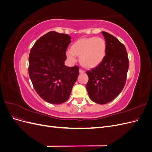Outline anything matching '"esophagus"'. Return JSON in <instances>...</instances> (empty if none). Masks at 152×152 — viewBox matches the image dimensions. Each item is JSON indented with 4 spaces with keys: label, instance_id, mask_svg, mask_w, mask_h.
<instances>
[{
    "label": "esophagus",
    "instance_id": "esophagus-1",
    "mask_svg": "<svg viewBox=\"0 0 152 152\" xmlns=\"http://www.w3.org/2000/svg\"><path fill=\"white\" fill-rule=\"evenodd\" d=\"M79 72H80V73H84L85 72V71H84V70H82V69H80V70H79Z\"/></svg>",
    "mask_w": 152,
    "mask_h": 152
}]
</instances>
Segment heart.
<instances>
[{
    "mask_svg": "<svg viewBox=\"0 0 152 152\" xmlns=\"http://www.w3.org/2000/svg\"><path fill=\"white\" fill-rule=\"evenodd\" d=\"M106 42L100 37H89L79 39L73 44L72 49L66 51L67 58L72 62L79 56L82 65L87 68L95 67L102 61L106 53Z\"/></svg>",
    "mask_w": 152,
    "mask_h": 152,
    "instance_id": "b5f03b06",
    "label": "heart"
}]
</instances>
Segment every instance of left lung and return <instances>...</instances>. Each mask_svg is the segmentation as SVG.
Wrapping results in <instances>:
<instances>
[{
    "label": "left lung",
    "mask_w": 152,
    "mask_h": 152,
    "mask_svg": "<svg viewBox=\"0 0 152 152\" xmlns=\"http://www.w3.org/2000/svg\"><path fill=\"white\" fill-rule=\"evenodd\" d=\"M106 41V55L99 65L87 71L86 89L93 102L104 104L111 102L126 84L129 59L126 47L116 37L102 31Z\"/></svg>",
    "instance_id": "1"
}]
</instances>
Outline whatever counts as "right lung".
<instances>
[{"instance_id": "1", "label": "right lung", "mask_w": 152, "mask_h": 152, "mask_svg": "<svg viewBox=\"0 0 152 152\" xmlns=\"http://www.w3.org/2000/svg\"><path fill=\"white\" fill-rule=\"evenodd\" d=\"M71 37L51 31L41 37L31 48L28 73L40 98L52 104L65 103L79 74L77 66L65 65L66 51Z\"/></svg>"}]
</instances>
